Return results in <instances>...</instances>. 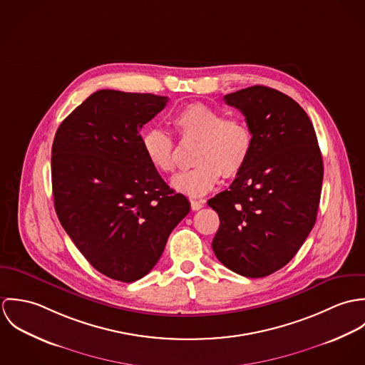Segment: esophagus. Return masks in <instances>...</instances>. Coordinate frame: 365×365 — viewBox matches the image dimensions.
<instances>
[{
  "label": "esophagus",
  "instance_id": "34e87169",
  "mask_svg": "<svg viewBox=\"0 0 365 365\" xmlns=\"http://www.w3.org/2000/svg\"><path fill=\"white\" fill-rule=\"evenodd\" d=\"M204 204H205L204 200H191V208L194 210H200L204 207Z\"/></svg>",
  "mask_w": 365,
  "mask_h": 365
}]
</instances>
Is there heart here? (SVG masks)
I'll use <instances>...</instances> for the list:
<instances>
[{
  "mask_svg": "<svg viewBox=\"0 0 365 365\" xmlns=\"http://www.w3.org/2000/svg\"><path fill=\"white\" fill-rule=\"evenodd\" d=\"M175 133L182 140H197L191 170L177 174L171 184L190 197L209 192L220 175H237L253 152L255 136L250 125L240 116L226 113L212 105L192 103L182 106L171 118ZM142 149L148 161L160 173L175 170L174 142L163 129L152 128L142 136Z\"/></svg>",
  "mask_w": 365,
  "mask_h": 365,
  "instance_id": "1",
  "label": "heart"
}]
</instances>
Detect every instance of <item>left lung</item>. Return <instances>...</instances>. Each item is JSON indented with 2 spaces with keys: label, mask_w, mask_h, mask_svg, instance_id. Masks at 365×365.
Here are the masks:
<instances>
[{
  "label": "left lung",
  "mask_w": 365,
  "mask_h": 365,
  "mask_svg": "<svg viewBox=\"0 0 365 365\" xmlns=\"http://www.w3.org/2000/svg\"><path fill=\"white\" fill-rule=\"evenodd\" d=\"M223 100L243 112L255 145L229 190L208 201L220 220L212 249L229 269L261 278L292 260L312 230L322 153L309 116L291 97L253 86Z\"/></svg>",
  "instance_id": "left-lung-1"
}]
</instances>
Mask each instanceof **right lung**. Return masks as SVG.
Here are the masks:
<instances>
[{
	"label": "right lung",
	"mask_w": 365,
	"mask_h": 365,
	"mask_svg": "<svg viewBox=\"0 0 365 365\" xmlns=\"http://www.w3.org/2000/svg\"><path fill=\"white\" fill-rule=\"evenodd\" d=\"M167 103L153 94L100 90L60 123L53 140L57 217L88 262L116 281L145 277L191 209L142 149L140 129Z\"/></svg>",
	"instance_id": "obj_1"
}]
</instances>
